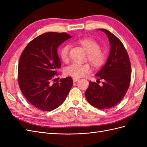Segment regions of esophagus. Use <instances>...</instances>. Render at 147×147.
<instances>
[{"instance_id": "1", "label": "esophagus", "mask_w": 147, "mask_h": 147, "mask_svg": "<svg viewBox=\"0 0 147 147\" xmlns=\"http://www.w3.org/2000/svg\"><path fill=\"white\" fill-rule=\"evenodd\" d=\"M79 78H73V82H74V83H75V82H77V81H78L79 80Z\"/></svg>"}]
</instances>
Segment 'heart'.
Here are the masks:
<instances>
[{"instance_id": "b5f03b06", "label": "heart", "mask_w": 147, "mask_h": 147, "mask_svg": "<svg viewBox=\"0 0 147 147\" xmlns=\"http://www.w3.org/2000/svg\"><path fill=\"white\" fill-rule=\"evenodd\" d=\"M79 43L84 48L88 53V59L89 61L96 67H99L105 61L104 53L100 50L99 44L91 38H81L78 40ZM70 45L67 44L61 49L60 56L61 59L67 62L69 59ZM91 69L88 64H80L74 63L67 67L65 72L69 76L74 78H80L84 75L90 73Z\"/></svg>"}]
</instances>
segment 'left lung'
Masks as SVG:
<instances>
[{"mask_svg": "<svg viewBox=\"0 0 147 147\" xmlns=\"http://www.w3.org/2000/svg\"><path fill=\"white\" fill-rule=\"evenodd\" d=\"M108 37L110 50L105 65L95 76L102 80L100 86L90 82L85 91L88 102L99 109H108L121 101L129 86L131 67L127 53L122 42L108 30L99 29Z\"/></svg>", "mask_w": 147, "mask_h": 147, "instance_id": "obj_1", "label": "left lung"}]
</instances>
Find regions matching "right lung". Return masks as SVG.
<instances>
[{
  "label": "right lung",
  "mask_w": 147,
  "mask_h": 147,
  "mask_svg": "<svg viewBox=\"0 0 147 147\" xmlns=\"http://www.w3.org/2000/svg\"><path fill=\"white\" fill-rule=\"evenodd\" d=\"M71 37L64 32H47L32 40L22 53L18 81L24 97L35 107L51 111L65 100L73 85L67 77L51 84L61 63L57 48Z\"/></svg>",
  "instance_id": "1"
}]
</instances>
